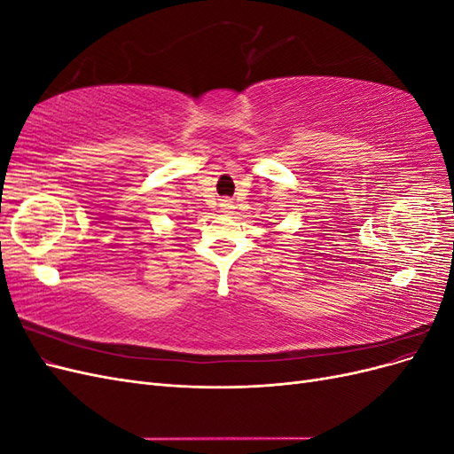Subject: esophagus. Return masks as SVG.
<instances>
[{"mask_svg": "<svg viewBox=\"0 0 454 454\" xmlns=\"http://www.w3.org/2000/svg\"><path fill=\"white\" fill-rule=\"evenodd\" d=\"M222 206H223V210H229V208H231V204H229L227 200H223V202H222Z\"/></svg>", "mask_w": 454, "mask_h": 454, "instance_id": "obj_1", "label": "esophagus"}]
</instances>
